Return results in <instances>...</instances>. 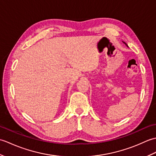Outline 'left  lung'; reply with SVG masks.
<instances>
[{"mask_svg": "<svg viewBox=\"0 0 156 156\" xmlns=\"http://www.w3.org/2000/svg\"><path fill=\"white\" fill-rule=\"evenodd\" d=\"M122 42H123V43H124V44H125L126 45H127V44H126V43H125L124 41H122ZM127 47H128V46H127Z\"/></svg>", "mask_w": 156, "mask_h": 156, "instance_id": "1", "label": "left lung"}]
</instances>
